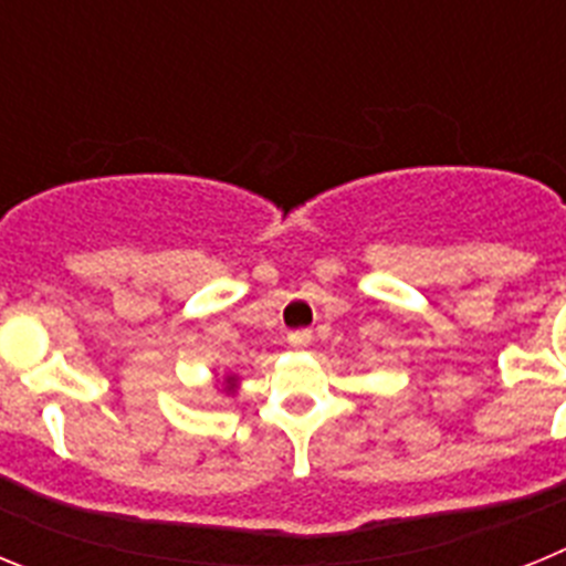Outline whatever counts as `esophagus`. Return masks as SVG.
<instances>
[{"label": "esophagus", "instance_id": "obj_1", "mask_svg": "<svg viewBox=\"0 0 566 566\" xmlns=\"http://www.w3.org/2000/svg\"><path fill=\"white\" fill-rule=\"evenodd\" d=\"M289 345H292L294 352H303V348H308V345H312V332H306V328L292 332L289 334Z\"/></svg>", "mask_w": 566, "mask_h": 566}]
</instances>
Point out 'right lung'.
I'll return each mask as SVG.
<instances>
[{"instance_id":"add662e5","label":"right lung","mask_w":566,"mask_h":566,"mask_svg":"<svg viewBox=\"0 0 566 566\" xmlns=\"http://www.w3.org/2000/svg\"><path fill=\"white\" fill-rule=\"evenodd\" d=\"M227 382H229V391H232V385H234V377H227Z\"/></svg>"}]
</instances>
